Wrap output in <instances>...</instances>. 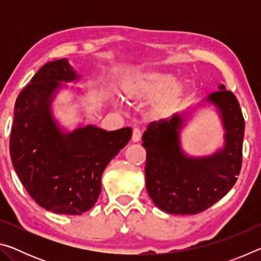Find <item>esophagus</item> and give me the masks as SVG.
Segmentation results:
<instances>
[{
	"mask_svg": "<svg viewBox=\"0 0 261 261\" xmlns=\"http://www.w3.org/2000/svg\"><path fill=\"white\" fill-rule=\"evenodd\" d=\"M140 138H141V132L139 129H137L136 127V129H134V131H132V141H134V143H138Z\"/></svg>",
	"mask_w": 261,
	"mask_h": 261,
	"instance_id": "34e87169",
	"label": "esophagus"
}]
</instances>
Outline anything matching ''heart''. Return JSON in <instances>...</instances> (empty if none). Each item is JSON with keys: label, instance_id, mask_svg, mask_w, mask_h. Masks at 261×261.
Instances as JSON below:
<instances>
[{"label": "heart", "instance_id": "1", "mask_svg": "<svg viewBox=\"0 0 261 261\" xmlns=\"http://www.w3.org/2000/svg\"><path fill=\"white\" fill-rule=\"evenodd\" d=\"M188 87L173 71L155 69L137 70L122 85L123 96L130 102L153 99L149 113L153 117L171 114L187 94Z\"/></svg>", "mask_w": 261, "mask_h": 261}]
</instances>
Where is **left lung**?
Listing matches in <instances>:
<instances>
[{
  "instance_id": "1",
  "label": "left lung",
  "mask_w": 261,
  "mask_h": 261,
  "mask_svg": "<svg viewBox=\"0 0 261 261\" xmlns=\"http://www.w3.org/2000/svg\"><path fill=\"white\" fill-rule=\"evenodd\" d=\"M197 106L170 120L149 124L143 136L146 149V189L161 211L190 215L205 211L226 196L242 167L245 123L240 103L223 84ZM211 105L220 118L223 146L211 154L194 157L184 151L180 134L198 108Z\"/></svg>"
}]
</instances>
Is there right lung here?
Instances as JSON below:
<instances>
[{"label":"right lung","mask_w":261,"mask_h":261,"mask_svg":"<svg viewBox=\"0 0 261 261\" xmlns=\"http://www.w3.org/2000/svg\"><path fill=\"white\" fill-rule=\"evenodd\" d=\"M77 73L67 59L48 62L20 92L10 136L12 166L39 206L53 213L79 215L95 205L102 173L131 139V127L106 131L79 123L73 130L60 124L53 102L62 90L78 96Z\"/></svg>","instance_id":"1"}]
</instances>
